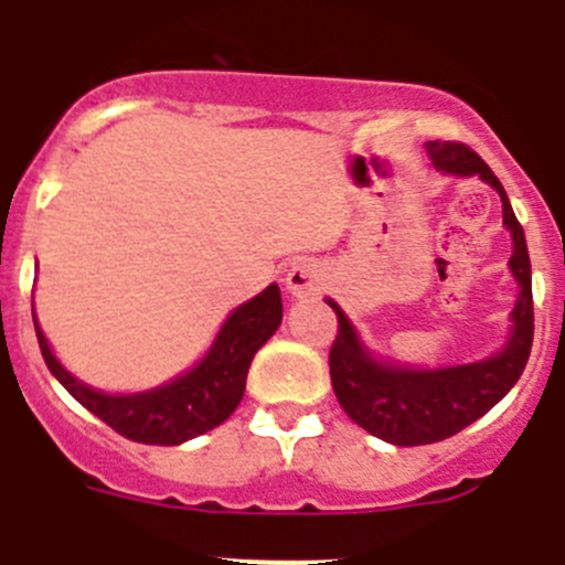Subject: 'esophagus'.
I'll list each match as a JSON object with an SVG mask.
<instances>
[{
	"mask_svg": "<svg viewBox=\"0 0 565 565\" xmlns=\"http://www.w3.org/2000/svg\"><path fill=\"white\" fill-rule=\"evenodd\" d=\"M286 288L291 297H313L322 288V268L313 259H297L286 274Z\"/></svg>",
	"mask_w": 565,
	"mask_h": 565,
	"instance_id": "1",
	"label": "esophagus"
}]
</instances>
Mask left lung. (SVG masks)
Here are the masks:
<instances>
[{
    "instance_id": "1",
    "label": "left lung",
    "mask_w": 565,
    "mask_h": 565,
    "mask_svg": "<svg viewBox=\"0 0 565 565\" xmlns=\"http://www.w3.org/2000/svg\"><path fill=\"white\" fill-rule=\"evenodd\" d=\"M427 161L447 178H481L495 189L503 206V226L512 237L509 274L518 282L509 331L495 353L463 364L418 367L371 351L351 317L328 297L337 311L339 337L331 348V384L342 411L371 436L396 447L444 441L489 413L507 396L526 367L535 333L532 308V266L526 234L495 172L463 143H424Z\"/></svg>"
}]
</instances>
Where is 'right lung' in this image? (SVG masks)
<instances>
[{
    "instance_id": "add662e5",
    "label": "right lung",
    "mask_w": 565,
    "mask_h": 565,
    "mask_svg": "<svg viewBox=\"0 0 565 565\" xmlns=\"http://www.w3.org/2000/svg\"><path fill=\"white\" fill-rule=\"evenodd\" d=\"M279 322H282V297L277 282H271L266 291H259L223 319L209 351L192 367L149 391L107 393L73 376L58 362L33 313L42 356L50 373L64 384V391L84 404L93 416L109 424L115 433L132 441L163 444V447L203 436L237 411L239 398L246 393L254 353L274 337Z\"/></svg>"
}]
</instances>
